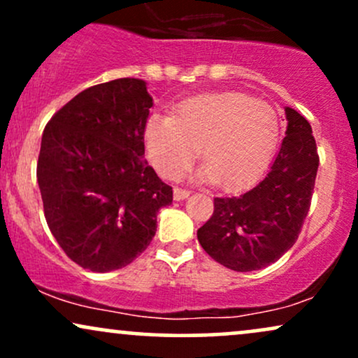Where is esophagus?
Wrapping results in <instances>:
<instances>
[{
  "instance_id": "obj_1",
  "label": "esophagus",
  "mask_w": 358,
  "mask_h": 358,
  "mask_svg": "<svg viewBox=\"0 0 358 358\" xmlns=\"http://www.w3.org/2000/svg\"><path fill=\"white\" fill-rule=\"evenodd\" d=\"M188 195H190V192L185 190V188H178V187H176L175 190H173V199H175V200H185Z\"/></svg>"
}]
</instances>
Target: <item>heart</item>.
Listing matches in <instances>:
<instances>
[{
  "instance_id": "b5f03b06",
  "label": "heart",
  "mask_w": 358,
  "mask_h": 358,
  "mask_svg": "<svg viewBox=\"0 0 358 358\" xmlns=\"http://www.w3.org/2000/svg\"><path fill=\"white\" fill-rule=\"evenodd\" d=\"M279 131V116L268 102L242 92H213L180 102L173 117L153 114L143 139L148 162L162 178H180L200 148L205 165L196 178L234 192L264 173Z\"/></svg>"
}]
</instances>
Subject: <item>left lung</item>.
Masks as SVG:
<instances>
[{
  "instance_id": "1",
  "label": "left lung",
  "mask_w": 358,
  "mask_h": 358,
  "mask_svg": "<svg viewBox=\"0 0 358 358\" xmlns=\"http://www.w3.org/2000/svg\"><path fill=\"white\" fill-rule=\"evenodd\" d=\"M286 138L268 175L239 196L213 199L196 231L200 245L225 268L249 273L276 262L296 242L310 210L318 153L310 122L285 108Z\"/></svg>"
}]
</instances>
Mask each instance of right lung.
I'll use <instances>...</instances> for the list:
<instances>
[{"label": "right lung", "instance_id": "add662e5", "mask_svg": "<svg viewBox=\"0 0 358 358\" xmlns=\"http://www.w3.org/2000/svg\"><path fill=\"white\" fill-rule=\"evenodd\" d=\"M151 108L146 82L126 77L82 90L45 126L36 165L45 219L84 269L133 262L155 237L159 208L173 200L145 159Z\"/></svg>", "mask_w": 358, "mask_h": 358}]
</instances>
